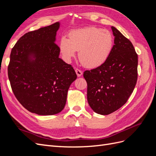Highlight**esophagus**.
<instances>
[{
	"instance_id": "1",
	"label": "esophagus",
	"mask_w": 156,
	"mask_h": 156,
	"mask_svg": "<svg viewBox=\"0 0 156 156\" xmlns=\"http://www.w3.org/2000/svg\"><path fill=\"white\" fill-rule=\"evenodd\" d=\"M75 72H76V73H77V77H81V75H82V74H83L82 71L79 69H75Z\"/></svg>"
}]
</instances>
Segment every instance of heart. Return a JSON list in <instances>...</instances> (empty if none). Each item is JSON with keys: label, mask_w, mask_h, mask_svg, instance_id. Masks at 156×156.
I'll return each mask as SVG.
<instances>
[{"label": "heart", "mask_w": 156, "mask_h": 156, "mask_svg": "<svg viewBox=\"0 0 156 156\" xmlns=\"http://www.w3.org/2000/svg\"><path fill=\"white\" fill-rule=\"evenodd\" d=\"M113 47L112 33L96 27L73 30L69 32V39L63 36L59 44L60 51L66 60H71L79 51L80 62L90 68L104 64L110 56Z\"/></svg>", "instance_id": "1"}]
</instances>
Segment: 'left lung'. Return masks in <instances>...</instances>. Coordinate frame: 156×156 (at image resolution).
Returning <instances> with one entry per match:
<instances>
[{
	"label": "left lung",
	"instance_id": "obj_1",
	"mask_svg": "<svg viewBox=\"0 0 156 156\" xmlns=\"http://www.w3.org/2000/svg\"><path fill=\"white\" fill-rule=\"evenodd\" d=\"M114 47L106 62L87 70V100L98 114L107 115L123 106L133 92L137 80L138 56L131 42L115 27Z\"/></svg>",
	"mask_w": 156,
	"mask_h": 156
}]
</instances>
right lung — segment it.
I'll return each mask as SVG.
<instances>
[{"mask_svg":"<svg viewBox=\"0 0 156 156\" xmlns=\"http://www.w3.org/2000/svg\"><path fill=\"white\" fill-rule=\"evenodd\" d=\"M60 22L23 35L12 49L8 68L14 95L29 111L58 114L66 103L68 89L77 75L60 58L55 44Z\"/></svg>","mask_w":156,"mask_h":156,"instance_id":"obj_1","label":"right lung"}]
</instances>
